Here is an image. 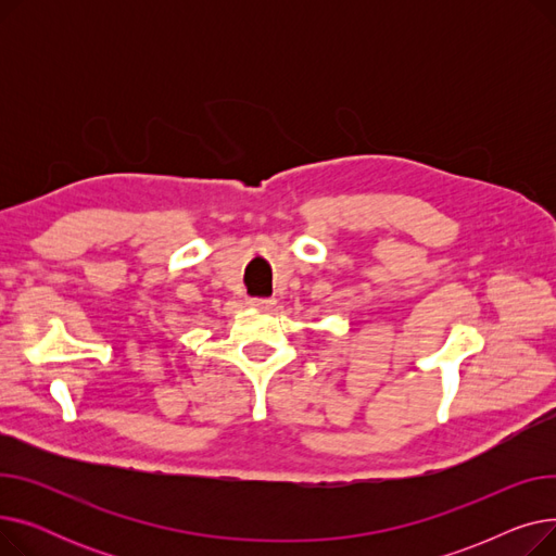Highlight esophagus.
Masks as SVG:
<instances>
[{"mask_svg": "<svg viewBox=\"0 0 556 556\" xmlns=\"http://www.w3.org/2000/svg\"><path fill=\"white\" fill-rule=\"evenodd\" d=\"M248 304H250L252 308L268 311V308H273V306H275V300H273V298H250V300H248Z\"/></svg>", "mask_w": 556, "mask_h": 556, "instance_id": "obj_1", "label": "esophagus"}]
</instances>
